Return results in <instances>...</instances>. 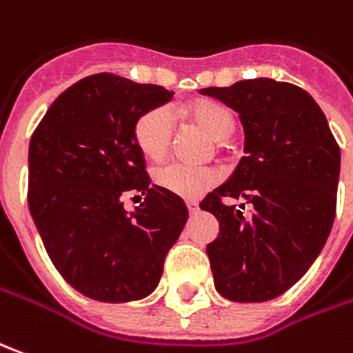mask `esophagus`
<instances>
[{"mask_svg":"<svg viewBox=\"0 0 353 353\" xmlns=\"http://www.w3.org/2000/svg\"><path fill=\"white\" fill-rule=\"evenodd\" d=\"M187 208H189V212H196L199 205H196L195 201H187Z\"/></svg>","mask_w":353,"mask_h":353,"instance_id":"esophagus-1","label":"esophagus"}]
</instances>
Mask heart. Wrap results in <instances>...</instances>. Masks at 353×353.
<instances>
[{"label": "heart", "mask_w": 353, "mask_h": 353, "mask_svg": "<svg viewBox=\"0 0 353 353\" xmlns=\"http://www.w3.org/2000/svg\"><path fill=\"white\" fill-rule=\"evenodd\" d=\"M183 114L196 127H201L214 141H218V145H224L222 141H226L234 135L237 127V117L232 112V108H228L226 104L216 102V100L195 102V104L185 108ZM133 137H135V143L139 150L143 152V157L148 158V160H154V162L162 160L168 154L172 141H174V116H172V112L164 106L152 108V110L145 112L135 121ZM152 179L160 189H164L168 193L193 201V199L205 195L208 189L216 185L220 176L210 168L164 164V166H158L154 170Z\"/></svg>", "instance_id": "heart-1"}]
</instances>
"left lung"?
I'll return each instance as SVG.
<instances>
[{
  "instance_id": "8db88e82",
  "label": "left lung",
  "mask_w": 353,
  "mask_h": 353,
  "mask_svg": "<svg viewBox=\"0 0 353 353\" xmlns=\"http://www.w3.org/2000/svg\"><path fill=\"white\" fill-rule=\"evenodd\" d=\"M234 108L245 131V157L201 208L220 222L207 245L218 294L259 303L296 284L327 243L336 214L340 148L323 110L303 88L274 79L208 86ZM243 198L245 219L221 199ZM245 208V205H242Z\"/></svg>"
}]
</instances>
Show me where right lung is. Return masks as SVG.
<instances>
[{"instance_id": "obj_1", "label": "right lung", "mask_w": 353, "mask_h": 353, "mask_svg": "<svg viewBox=\"0 0 353 353\" xmlns=\"http://www.w3.org/2000/svg\"><path fill=\"white\" fill-rule=\"evenodd\" d=\"M158 85L100 73L57 96L28 146V208L54 267L77 292L108 303L154 292L185 203L150 185L133 137L139 116L172 100ZM129 192L145 195L133 213Z\"/></svg>"}]
</instances>
